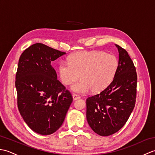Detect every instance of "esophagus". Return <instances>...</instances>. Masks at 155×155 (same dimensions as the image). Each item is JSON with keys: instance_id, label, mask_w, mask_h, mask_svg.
<instances>
[{"instance_id": "obj_1", "label": "esophagus", "mask_w": 155, "mask_h": 155, "mask_svg": "<svg viewBox=\"0 0 155 155\" xmlns=\"http://www.w3.org/2000/svg\"><path fill=\"white\" fill-rule=\"evenodd\" d=\"M81 98V97L79 96V95H78L77 94H72V98H73L74 101L77 100V99H78V98Z\"/></svg>"}]
</instances>
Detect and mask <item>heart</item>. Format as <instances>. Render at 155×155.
<instances>
[{"label": "heart", "instance_id": "obj_1", "mask_svg": "<svg viewBox=\"0 0 155 155\" xmlns=\"http://www.w3.org/2000/svg\"><path fill=\"white\" fill-rule=\"evenodd\" d=\"M68 61L59 64V77L64 84L69 85L81 75V80L71 87V91L81 94L90 90L94 93L103 91L113 80L118 67L117 57L104 52H78Z\"/></svg>", "mask_w": 155, "mask_h": 155}]
</instances>
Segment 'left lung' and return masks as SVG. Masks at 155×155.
Wrapping results in <instances>:
<instances>
[{
	"label": "left lung",
	"instance_id": "left-lung-1",
	"mask_svg": "<svg viewBox=\"0 0 155 155\" xmlns=\"http://www.w3.org/2000/svg\"><path fill=\"white\" fill-rule=\"evenodd\" d=\"M118 51V67L108 86L87 99V119L94 133L109 136L127 123L135 105L137 75L128 52L115 45Z\"/></svg>",
	"mask_w": 155,
	"mask_h": 155
}]
</instances>
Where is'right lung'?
I'll return each mask as SVG.
<instances>
[{
    "mask_svg": "<svg viewBox=\"0 0 155 155\" xmlns=\"http://www.w3.org/2000/svg\"><path fill=\"white\" fill-rule=\"evenodd\" d=\"M65 54L36 43L19 58L15 81L18 110L29 128L42 135L54 133L61 127L72 102L51 66L52 61Z\"/></svg>",
    "mask_w": 155,
    "mask_h": 155,
    "instance_id": "right-lung-1",
    "label": "right lung"
}]
</instances>
